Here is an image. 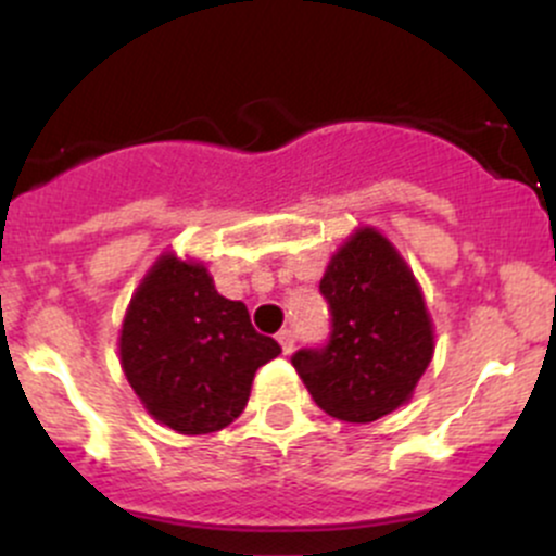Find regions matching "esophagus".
<instances>
[{
    "instance_id": "esophagus-1",
    "label": "esophagus",
    "mask_w": 556,
    "mask_h": 556,
    "mask_svg": "<svg viewBox=\"0 0 556 556\" xmlns=\"http://www.w3.org/2000/svg\"><path fill=\"white\" fill-rule=\"evenodd\" d=\"M277 341L282 344L285 355H290V352H293V346H295V330L293 328H282L277 333Z\"/></svg>"
}]
</instances>
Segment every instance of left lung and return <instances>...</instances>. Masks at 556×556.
<instances>
[{
	"mask_svg": "<svg viewBox=\"0 0 556 556\" xmlns=\"http://www.w3.org/2000/svg\"><path fill=\"white\" fill-rule=\"evenodd\" d=\"M325 344L290 357L314 403L344 422H374L408 401L433 357V330L414 274L382 233L363 228L330 261Z\"/></svg>",
	"mask_w": 556,
	"mask_h": 556,
	"instance_id": "1",
	"label": "left lung"
}]
</instances>
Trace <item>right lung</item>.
Segmentation results:
<instances>
[{
	"mask_svg": "<svg viewBox=\"0 0 556 556\" xmlns=\"http://www.w3.org/2000/svg\"><path fill=\"white\" fill-rule=\"evenodd\" d=\"M282 346L252 328L242 301H228L201 263L164 255L142 279L121 330L128 384L159 422L185 435L231 425L244 412L255 371Z\"/></svg>",
	"mask_w": 556,
	"mask_h": 556,
	"instance_id": "obj_1",
	"label": "right lung"
}]
</instances>
